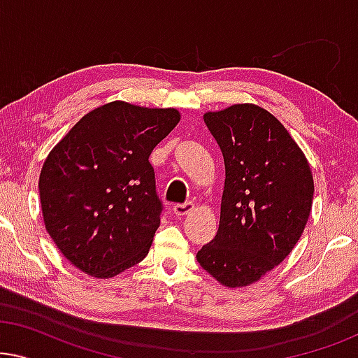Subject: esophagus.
<instances>
[{
  "mask_svg": "<svg viewBox=\"0 0 358 358\" xmlns=\"http://www.w3.org/2000/svg\"><path fill=\"white\" fill-rule=\"evenodd\" d=\"M195 205L192 202H185V203H176L173 207V212L176 215H179V217H182V215H187L189 212H192Z\"/></svg>",
  "mask_w": 358,
  "mask_h": 358,
  "instance_id": "esophagus-1",
  "label": "esophagus"
}]
</instances>
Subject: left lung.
Instances as JSON below:
<instances>
[{"label": "left lung", "instance_id": "left-lung-1", "mask_svg": "<svg viewBox=\"0 0 358 358\" xmlns=\"http://www.w3.org/2000/svg\"><path fill=\"white\" fill-rule=\"evenodd\" d=\"M224 161L217 236L197 261L218 283L248 287L275 268L301 238L315 182L305 153L271 112L234 104L205 112Z\"/></svg>", "mask_w": 358, "mask_h": 358}]
</instances>
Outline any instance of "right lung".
I'll return each instance as SVG.
<instances>
[{"label": "right lung", "instance_id": "right-lung-1", "mask_svg": "<svg viewBox=\"0 0 358 358\" xmlns=\"http://www.w3.org/2000/svg\"><path fill=\"white\" fill-rule=\"evenodd\" d=\"M179 120L178 109L114 101L81 117L48 153L38 178L43 223L87 275L115 277L148 254L161 213L148 158Z\"/></svg>", "mask_w": 358, "mask_h": 358}]
</instances>
